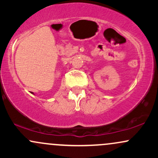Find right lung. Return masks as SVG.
<instances>
[{"mask_svg": "<svg viewBox=\"0 0 158 158\" xmlns=\"http://www.w3.org/2000/svg\"><path fill=\"white\" fill-rule=\"evenodd\" d=\"M32 94H33V93H32Z\"/></svg>", "mask_w": 158, "mask_h": 158, "instance_id": "obj_1", "label": "right lung"}]
</instances>
